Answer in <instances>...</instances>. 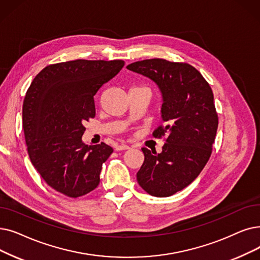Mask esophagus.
Here are the masks:
<instances>
[{
    "instance_id": "esophagus-1",
    "label": "esophagus",
    "mask_w": 260,
    "mask_h": 260,
    "mask_svg": "<svg viewBox=\"0 0 260 260\" xmlns=\"http://www.w3.org/2000/svg\"><path fill=\"white\" fill-rule=\"evenodd\" d=\"M116 151H124V150H128L129 149V145L127 144H119L116 145Z\"/></svg>"
}]
</instances>
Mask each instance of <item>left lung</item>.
Masks as SVG:
<instances>
[{"label":"left lung","mask_w":260,"mask_h":260,"mask_svg":"<svg viewBox=\"0 0 260 260\" xmlns=\"http://www.w3.org/2000/svg\"><path fill=\"white\" fill-rule=\"evenodd\" d=\"M126 68L159 88L166 122L154 132L155 137L167 135L161 153L141 149L144 161L137 180L151 196L170 197L193 182L211 155L218 129L212 90L196 68L185 62L154 58Z\"/></svg>","instance_id":"8db88e82"}]
</instances>
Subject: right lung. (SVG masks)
I'll list each match as a JSON object with an SVG mask.
<instances>
[{
  "label": "right lung",
  "mask_w": 260,
  "mask_h": 260,
  "mask_svg": "<svg viewBox=\"0 0 260 260\" xmlns=\"http://www.w3.org/2000/svg\"><path fill=\"white\" fill-rule=\"evenodd\" d=\"M124 63L76 59L50 64L27 90L22 124L30 161L46 183L64 196H85L100 183L102 165L114 150L104 142L85 144L84 123L95 116L98 90Z\"/></svg>",
  "instance_id": "add662e5"
}]
</instances>
